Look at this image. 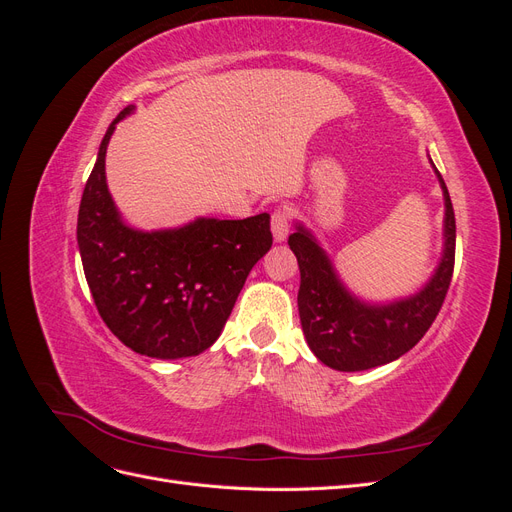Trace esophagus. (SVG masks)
<instances>
[{
    "instance_id": "1",
    "label": "esophagus",
    "mask_w": 512,
    "mask_h": 512,
    "mask_svg": "<svg viewBox=\"0 0 512 512\" xmlns=\"http://www.w3.org/2000/svg\"><path fill=\"white\" fill-rule=\"evenodd\" d=\"M271 230L275 241H284L290 232V211L286 207H277L271 213Z\"/></svg>"
}]
</instances>
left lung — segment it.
<instances>
[{
    "mask_svg": "<svg viewBox=\"0 0 512 512\" xmlns=\"http://www.w3.org/2000/svg\"><path fill=\"white\" fill-rule=\"evenodd\" d=\"M444 256L431 282L414 297L391 305H365L339 282L327 254L299 226L288 237L301 271L299 316L305 339L318 359L337 371H361L399 359L414 348L436 320L455 269V211L444 185Z\"/></svg>",
    "mask_w": 512,
    "mask_h": 512,
    "instance_id": "8db88e82",
    "label": "left lung"
}]
</instances>
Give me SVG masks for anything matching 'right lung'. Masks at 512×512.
<instances>
[{
	"label": "right lung",
	"mask_w": 512,
	"mask_h": 512,
	"mask_svg": "<svg viewBox=\"0 0 512 512\" xmlns=\"http://www.w3.org/2000/svg\"><path fill=\"white\" fill-rule=\"evenodd\" d=\"M108 126L85 183L76 239L83 271L106 327L153 359H183L220 337L239 292L273 243L269 215L245 220L200 218L177 230L126 226L106 188Z\"/></svg>",
	"instance_id": "add662e5"
}]
</instances>
